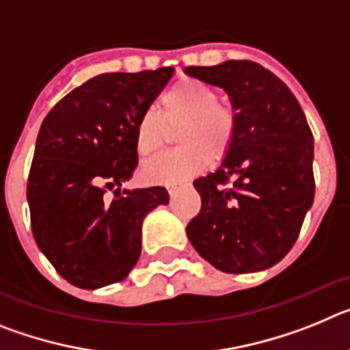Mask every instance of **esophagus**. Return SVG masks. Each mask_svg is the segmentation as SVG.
I'll use <instances>...</instances> for the list:
<instances>
[{
  "label": "esophagus",
  "mask_w": 350,
  "mask_h": 350,
  "mask_svg": "<svg viewBox=\"0 0 350 350\" xmlns=\"http://www.w3.org/2000/svg\"><path fill=\"white\" fill-rule=\"evenodd\" d=\"M178 187H180V185H178V184H170V185H166V189H168L170 196H173V194L177 193Z\"/></svg>",
  "instance_id": "34e87169"
}]
</instances>
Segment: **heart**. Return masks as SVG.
<instances>
[{
	"label": "heart",
	"mask_w": 350,
	"mask_h": 350,
	"mask_svg": "<svg viewBox=\"0 0 350 350\" xmlns=\"http://www.w3.org/2000/svg\"><path fill=\"white\" fill-rule=\"evenodd\" d=\"M157 116L147 110L137 124L135 144L140 156H150L165 142L168 126H178L177 144L147 161L142 168L150 182L177 184L202 172L208 159L228 154L237 135V117L228 105L219 101V92L198 79H180L172 83L157 100Z\"/></svg>",
	"instance_id": "b5f03b06"
}]
</instances>
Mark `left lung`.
Masks as SVG:
<instances>
[{
    "instance_id": "obj_1",
    "label": "left lung",
    "mask_w": 350,
    "mask_h": 350,
    "mask_svg": "<svg viewBox=\"0 0 350 350\" xmlns=\"http://www.w3.org/2000/svg\"><path fill=\"white\" fill-rule=\"evenodd\" d=\"M185 73L224 89L237 117L221 166L194 180L202 210L185 228L187 238L226 273L267 270L295 245L314 203L307 117L286 83L252 61L189 66Z\"/></svg>"
}]
</instances>
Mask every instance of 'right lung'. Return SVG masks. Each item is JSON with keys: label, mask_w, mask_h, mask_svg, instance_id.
<instances>
[{"label": "right lung", "mask_w": 350, "mask_h": 350, "mask_svg": "<svg viewBox=\"0 0 350 350\" xmlns=\"http://www.w3.org/2000/svg\"><path fill=\"white\" fill-rule=\"evenodd\" d=\"M173 68L103 73L43 119L27 178L31 230L57 273L82 289L120 282L142 252V222L165 187L124 189L138 165L137 124ZM114 189L107 200L104 193Z\"/></svg>", "instance_id": "right-lung-1"}]
</instances>
